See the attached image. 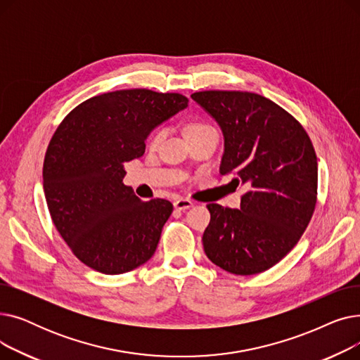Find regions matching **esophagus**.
<instances>
[{
  "instance_id": "34e87169",
  "label": "esophagus",
  "mask_w": 360,
  "mask_h": 360,
  "mask_svg": "<svg viewBox=\"0 0 360 360\" xmlns=\"http://www.w3.org/2000/svg\"><path fill=\"white\" fill-rule=\"evenodd\" d=\"M193 205H194V202L191 200H188V198H179V200H176L174 202V207H175L176 210H186V209H190V207H193Z\"/></svg>"
}]
</instances>
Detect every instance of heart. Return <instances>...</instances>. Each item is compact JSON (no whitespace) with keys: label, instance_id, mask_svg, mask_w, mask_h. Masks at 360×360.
<instances>
[{"label":"heart","instance_id":"heart-1","mask_svg":"<svg viewBox=\"0 0 360 360\" xmlns=\"http://www.w3.org/2000/svg\"><path fill=\"white\" fill-rule=\"evenodd\" d=\"M207 127H209V125H205V124H193V125H190V128H188V131L200 129V128H207ZM163 136H165V129H159V131H156L155 134L151 136V139H150V146H158V144L162 141Z\"/></svg>","mask_w":360,"mask_h":360}]
</instances>
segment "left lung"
Here are the masks:
<instances>
[{
	"instance_id": "left-lung-1",
	"label": "left lung",
	"mask_w": 360,
	"mask_h": 360,
	"mask_svg": "<svg viewBox=\"0 0 360 360\" xmlns=\"http://www.w3.org/2000/svg\"><path fill=\"white\" fill-rule=\"evenodd\" d=\"M191 98L220 125V174L243 185L240 210L210 202L202 235L209 259L252 276L285 258L305 232L316 204L318 163L309 136L289 112L250 91L205 90Z\"/></svg>"
}]
</instances>
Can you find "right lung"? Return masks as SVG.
Segmentation results:
<instances>
[{
  "instance_id": "obj_1",
  "label": "right lung",
  "mask_w": 360,
  "mask_h": 360,
  "mask_svg": "<svg viewBox=\"0 0 360 360\" xmlns=\"http://www.w3.org/2000/svg\"><path fill=\"white\" fill-rule=\"evenodd\" d=\"M186 106L179 93L117 90L75 106L53 132L45 198L56 231L87 267L122 274L153 257L174 205L141 201L122 182L124 163L141 158L150 132Z\"/></svg>"
}]
</instances>
